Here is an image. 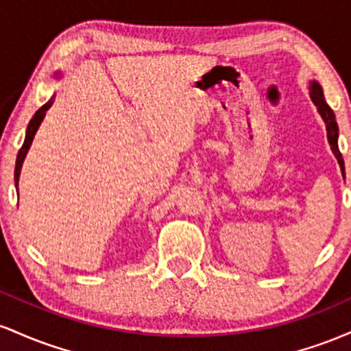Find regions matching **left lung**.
<instances>
[{
	"instance_id": "obj_1",
	"label": "left lung",
	"mask_w": 351,
	"mask_h": 351,
	"mask_svg": "<svg viewBox=\"0 0 351 351\" xmlns=\"http://www.w3.org/2000/svg\"><path fill=\"white\" fill-rule=\"evenodd\" d=\"M308 90H310L308 94H310V99H312L313 106L317 107L318 114H320L322 119H324L325 128H327V138H328L330 148H332L333 155H335V158L338 160L341 175H343V178H345V163H343V158H341L340 150H338V123H337L335 114H333L332 108L328 107L327 100H325V97H324L322 86L317 82V80H312V82H310Z\"/></svg>"
}]
</instances>
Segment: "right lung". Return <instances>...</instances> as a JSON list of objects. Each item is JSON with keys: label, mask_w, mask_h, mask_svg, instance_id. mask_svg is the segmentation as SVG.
Listing matches in <instances>:
<instances>
[{"label": "right lung", "mask_w": 351, "mask_h": 351, "mask_svg": "<svg viewBox=\"0 0 351 351\" xmlns=\"http://www.w3.org/2000/svg\"><path fill=\"white\" fill-rule=\"evenodd\" d=\"M60 75H62V74H60V72L58 71V72H56V74H54V77H56V79H59ZM52 102H54V95H52V97H51L49 100H47V102L44 104V106H43L41 108H39L38 112H36V114L33 115V119H31V120H29V123H27V128H26V136H24L23 147H21V150L18 152V158H16V168H14V184H16V189H18L19 175H21V168H23L24 158H26L27 152H29V148H31V143H33V140H34L36 132H38L39 125L43 123L44 117H46V112L49 110V108H51Z\"/></svg>", "instance_id": "add662e5"}]
</instances>
